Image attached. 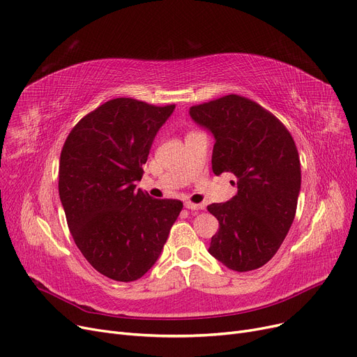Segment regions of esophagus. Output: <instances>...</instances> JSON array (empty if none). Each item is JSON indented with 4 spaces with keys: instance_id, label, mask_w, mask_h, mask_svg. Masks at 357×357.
I'll use <instances>...</instances> for the list:
<instances>
[{
    "instance_id": "1",
    "label": "esophagus",
    "mask_w": 357,
    "mask_h": 357,
    "mask_svg": "<svg viewBox=\"0 0 357 357\" xmlns=\"http://www.w3.org/2000/svg\"><path fill=\"white\" fill-rule=\"evenodd\" d=\"M185 208H188V210H201V208H203V206L191 203V201H185Z\"/></svg>"
}]
</instances>
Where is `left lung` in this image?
<instances>
[{"instance_id": "1", "label": "left lung", "mask_w": 357, "mask_h": 357, "mask_svg": "<svg viewBox=\"0 0 357 357\" xmlns=\"http://www.w3.org/2000/svg\"><path fill=\"white\" fill-rule=\"evenodd\" d=\"M190 115L215 138L214 175L234 174L238 185L227 203L207 206L219 220L208 252L234 271L257 270L278 251L296 214V144L280 119L239 95L191 106Z\"/></svg>"}]
</instances>
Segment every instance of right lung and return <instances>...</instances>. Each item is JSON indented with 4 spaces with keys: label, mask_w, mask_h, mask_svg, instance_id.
Returning <instances> with one entry per match:
<instances>
[{
    "label": "right lung",
    "mask_w": 357,
    "mask_h": 357,
    "mask_svg": "<svg viewBox=\"0 0 357 357\" xmlns=\"http://www.w3.org/2000/svg\"><path fill=\"white\" fill-rule=\"evenodd\" d=\"M174 109L107 100L75 123L61 150L58 190L71 236L90 266L112 280L134 282L153 267L183 207L135 190Z\"/></svg>",
    "instance_id": "1"
}]
</instances>
